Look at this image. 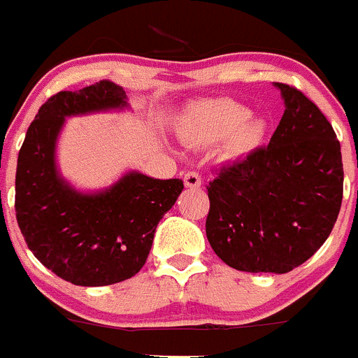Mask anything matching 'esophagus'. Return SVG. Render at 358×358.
<instances>
[{"label":"esophagus","mask_w":358,"mask_h":358,"mask_svg":"<svg viewBox=\"0 0 358 358\" xmlns=\"http://www.w3.org/2000/svg\"><path fill=\"white\" fill-rule=\"evenodd\" d=\"M185 185L188 186V188H199V186L202 185V177H200V173L195 172V170H189V172L185 173Z\"/></svg>","instance_id":"34e87169"}]
</instances>
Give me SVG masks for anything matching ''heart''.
I'll use <instances>...</instances> for the list:
<instances>
[{
	"label": "heart",
	"instance_id": "b5f03b06",
	"mask_svg": "<svg viewBox=\"0 0 358 358\" xmlns=\"http://www.w3.org/2000/svg\"><path fill=\"white\" fill-rule=\"evenodd\" d=\"M250 115V108L228 98L202 101L186 114L179 134L192 144H213L232 137L236 151H248L265 135V122Z\"/></svg>",
	"mask_w": 358,
	"mask_h": 358
}]
</instances>
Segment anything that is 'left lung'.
<instances>
[{"label": "left lung", "instance_id": "8db88e82", "mask_svg": "<svg viewBox=\"0 0 358 358\" xmlns=\"http://www.w3.org/2000/svg\"><path fill=\"white\" fill-rule=\"evenodd\" d=\"M275 87L287 108L268 145L221 166L207 185L210 248L244 272L285 274L304 264L330 236L343 202L334 128L297 87Z\"/></svg>", "mask_w": 358, "mask_h": 358}]
</instances>
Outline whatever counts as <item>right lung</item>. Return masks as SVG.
<instances>
[{
  "mask_svg": "<svg viewBox=\"0 0 358 358\" xmlns=\"http://www.w3.org/2000/svg\"><path fill=\"white\" fill-rule=\"evenodd\" d=\"M124 105L122 87L108 80L59 91L40 107L19 151L15 216L24 241L49 271L79 287H107L137 274L159 220L185 188L181 179L130 172L112 188L84 195L57 176L54 149L64 117Z\"/></svg>",
  "mask_w": 358,
  "mask_h": 358,
  "instance_id": "1",
  "label": "right lung"
}]
</instances>
